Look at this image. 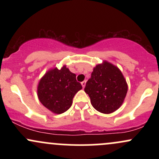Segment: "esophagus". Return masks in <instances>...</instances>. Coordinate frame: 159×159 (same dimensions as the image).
I'll list each match as a JSON object with an SVG mask.
<instances>
[{
    "instance_id": "1",
    "label": "esophagus",
    "mask_w": 159,
    "mask_h": 159,
    "mask_svg": "<svg viewBox=\"0 0 159 159\" xmlns=\"http://www.w3.org/2000/svg\"><path fill=\"white\" fill-rule=\"evenodd\" d=\"M81 85H82V87H83V88H84V87H85V85H86V81H82L81 82Z\"/></svg>"
}]
</instances>
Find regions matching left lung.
Returning a JSON list of instances; mask_svg holds the SVG:
<instances>
[{
	"label": "left lung",
	"mask_w": 159,
	"mask_h": 159,
	"mask_svg": "<svg viewBox=\"0 0 159 159\" xmlns=\"http://www.w3.org/2000/svg\"><path fill=\"white\" fill-rule=\"evenodd\" d=\"M127 90V83L120 69L106 61L95 67L84 88L93 107L103 114L117 110Z\"/></svg>",
	"instance_id": "left-lung-1"
}]
</instances>
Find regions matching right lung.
I'll return each instance as SVG.
<instances>
[{
    "label": "right lung",
    "mask_w": 159,
    "mask_h": 159,
    "mask_svg": "<svg viewBox=\"0 0 159 159\" xmlns=\"http://www.w3.org/2000/svg\"><path fill=\"white\" fill-rule=\"evenodd\" d=\"M82 89L76 75L66 67L48 71L38 85L40 102L55 114H62L71 107L74 96Z\"/></svg>",
    "instance_id": "add662e5"
}]
</instances>
